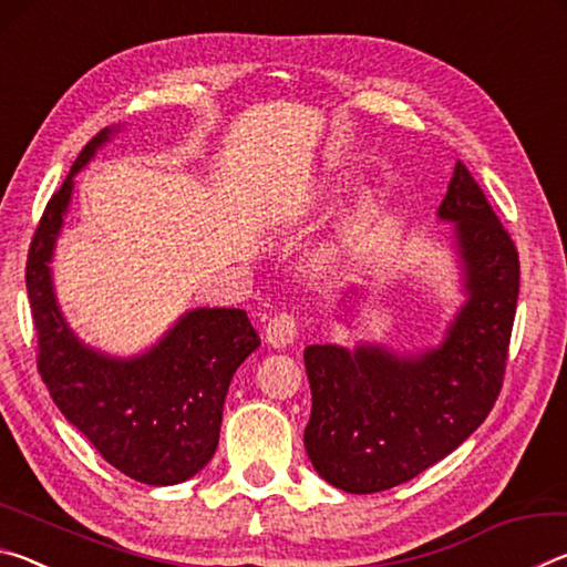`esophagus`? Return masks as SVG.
I'll use <instances>...</instances> for the list:
<instances>
[{"mask_svg": "<svg viewBox=\"0 0 567 567\" xmlns=\"http://www.w3.org/2000/svg\"><path fill=\"white\" fill-rule=\"evenodd\" d=\"M297 338V320L290 312H277L270 322L265 324V340L272 344V348H287Z\"/></svg>", "mask_w": 567, "mask_h": 567, "instance_id": "esophagus-1", "label": "esophagus"}]
</instances>
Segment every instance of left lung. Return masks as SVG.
I'll return each instance as SVG.
<instances>
[{"label":"left lung","instance_id":"obj_1","mask_svg":"<svg viewBox=\"0 0 567 567\" xmlns=\"http://www.w3.org/2000/svg\"><path fill=\"white\" fill-rule=\"evenodd\" d=\"M450 225L463 305L435 348L398 352L382 342L307 344L312 412L305 450L322 480L368 495L408 483L483 425L503 388L520 262L483 189L457 162L437 207ZM362 290L342 300V322ZM350 328V324H348Z\"/></svg>","mask_w":567,"mask_h":567}]
</instances>
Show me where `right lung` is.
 Segmentation results:
<instances>
[{
	"mask_svg": "<svg viewBox=\"0 0 567 567\" xmlns=\"http://www.w3.org/2000/svg\"><path fill=\"white\" fill-rule=\"evenodd\" d=\"M122 127L102 130L47 205L27 260L40 372L54 405L137 483L177 485L213 460L229 382L260 338L237 307H195L145 352L120 358L84 342L54 292L52 260L74 177Z\"/></svg>",
	"mask_w": 567,
	"mask_h": 567,
	"instance_id": "add662e5",
	"label": "right lung"
}]
</instances>
